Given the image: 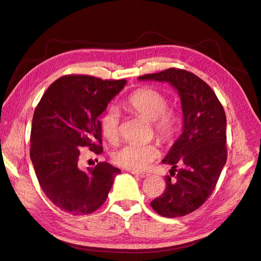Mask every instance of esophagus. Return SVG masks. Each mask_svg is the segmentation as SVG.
Returning a JSON list of instances; mask_svg holds the SVG:
<instances>
[{
	"label": "esophagus",
	"mask_w": 261,
	"mask_h": 261,
	"mask_svg": "<svg viewBox=\"0 0 261 261\" xmlns=\"http://www.w3.org/2000/svg\"><path fill=\"white\" fill-rule=\"evenodd\" d=\"M130 173H132V174H134V175H136V176H140V177H142V178L148 176L147 173H142V172H136V171H130Z\"/></svg>",
	"instance_id": "1"
}]
</instances>
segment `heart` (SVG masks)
Instances as JSON below:
<instances>
[{"label": "heart", "mask_w": 261, "mask_h": 261, "mask_svg": "<svg viewBox=\"0 0 261 261\" xmlns=\"http://www.w3.org/2000/svg\"><path fill=\"white\" fill-rule=\"evenodd\" d=\"M169 101L160 91L140 88L127 98L125 107L128 111L152 121L154 133L161 141L170 142L177 132V116L167 111ZM102 136L108 142L116 143L119 137V114L114 108L108 109L100 120ZM160 149L156 144H127L116 150L113 160L117 165L132 171H144L152 162L158 159Z\"/></svg>", "instance_id": "heart-1"}]
</instances>
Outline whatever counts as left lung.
<instances>
[{"label":"left lung","mask_w":261,"mask_h":261,"mask_svg":"<svg viewBox=\"0 0 261 261\" xmlns=\"http://www.w3.org/2000/svg\"><path fill=\"white\" fill-rule=\"evenodd\" d=\"M140 80L167 83L177 90L183 112V132L162 161L182 169L174 181L165 176L164 193L150 202L156 213L166 218L183 217L204 203L216 188L227 162V118L211 87L183 69L170 68L143 74Z\"/></svg>","instance_id":"left-lung-1"}]
</instances>
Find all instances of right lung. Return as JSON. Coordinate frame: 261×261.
Listing matches in <instances>:
<instances>
[{
  "label": "right lung",
  "instance_id": "add662e5",
  "mask_svg": "<svg viewBox=\"0 0 261 261\" xmlns=\"http://www.w3.org/2000/svg\"><path fill=\"white\" fill-rule=\"evenodd\" d=\"M68 74L51 84L34 111L30 158L47 198L73 216L89 214L106 201L120 170L107 162L79 167L82 147L102 152L99 116L126 85Z\"/></svg>",
  "mask_w": 261,
  "mask_h": 261
}]
</instances>
